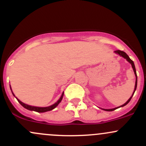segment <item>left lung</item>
<instances>
[{
	"instance_id": "8db88e82",
	"label": "left lung",
	"mask_w": 146,
	"mask_h": 146,
	"mask_svg": "<svg viewBox=\"0 0 146 146\" xmlns=\"http://www.w3.org/2000/svg\"><path fill=\"white\" fill-rule=\"evenodd\" d=\"M114 52H115V53H116V54H119V55H120V56H122V57H123L124 58H125V59H126V60H127L128 62H130V63H131V67H132V68H133V70H134V74H135V76H136L135 88H134V92H133L132 95H131V98H130L129 99V100H128L127 101V102H126V103H125V104L122 105V106H119V107H117V108H114V109H103V110H104V111H114V110H115V109H118V108H120V107H122V106H125V105H127V104L129 102V101H130V100H131V98H132V96H133V95H134V92H135V90H136V86H137V75H136V68H135V66H134V62H133V61L131 60V59L129 58V56H128V55L126 53H125V52H124V51H120V50H116V51H114Z\"/></svg>"
}]
</instances>
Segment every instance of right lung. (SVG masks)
I'll use <instances>...</instances> for the list:
<instances>
[{"label": "right lung", "instance_id": "right-lung-1", "mask_svg": "<svg viewBox=\"0 0 146 146\" xmlns=\"http://www.w3.org/2000/svg\"><path fill=\"white\" fill-rule=\"evenodd\" d=\"M10 89H11V87H10ZM12 94H13V95L15 96V95H14V93L12 92ZM62 97H63V93H62V95H61L60 98L57 101V102L55 103L54 104L51 105V106H48V107H37V106H30V105H28V104H24V103L21 102V101H20L19 100H18L17 98V100H18L19 102L20 103V104L21 105V106H23V107L25 108V109H28V110H30V111H36V112H39V113H43V112H46V111H51L52 109H55V108L56 107V106L58 105L59 103L60 102L61 100H62Z\"/></svg>", "mask_w": 146, "mask_h": 146}]
</instances>
